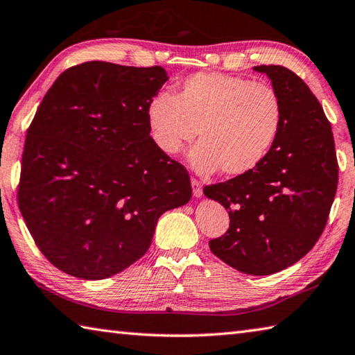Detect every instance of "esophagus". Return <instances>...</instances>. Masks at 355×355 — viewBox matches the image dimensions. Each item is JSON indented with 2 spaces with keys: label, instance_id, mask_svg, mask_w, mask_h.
I'll return each instance as SVG.
<instances>
[{
  "label": "esophagus",
  "instance_id": "esophagus-1",
  "mask_svg": "<svg viewBox=\"0 0 355 355\" xmlns=\"http://www.w3.org/2000/svg\"><path fill=\"white\" fill-rule=\"evenodd\" d=\"M191 184H192V194H194V197L196 198H200L203 196V189H202V184H200L197 180H192L191 182Z\"/></svg>",
  "mask_w": 355,
  "mask_h": 355
}]
</instances>
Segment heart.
Here are the masks:
<instances>
[{
    "mask_svg": "<svg viewBox=\"0 0 355 355\" xmlns=\"http://www.w3.org/2000/svg\"><path fill=\"white\" fill-rule=\"evenodd\" d=\"M282 124V104L273 87L222 73H197L178 85L175 96L161 92L147 105L152 141L175 155L196 138L192 169L211 175L241 177L273 149Z\"/></svg>",
    "mask_w": 355,
    "mask_h": 355,
    "instance_id": "1",
    "label": "heart"
}]
</instances>
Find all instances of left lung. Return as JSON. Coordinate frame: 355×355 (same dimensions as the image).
<instances>
[{
  "label": "left lung",
  "mask_w": 355,
  "mask_h": 355,
  "mask_svg": "<svg viewBox=\"0 0 355 355\" xmlns=\"http://www.w3.org/2000/svg\"><path fill=\"white\" fill-rule=\"evenodd\" d=\"M266 74L282 104L278 139L262 163L203 194L228 211L230 230L212 239L218 259L242 273H278L304 257L326 227L338 183L329 121L304 80L279 65Z\"/></svg>",
  "instance_id": "obj_1"
}]
</instances>
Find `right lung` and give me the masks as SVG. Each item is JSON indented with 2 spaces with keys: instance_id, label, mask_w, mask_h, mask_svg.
Listing matches in <instances>:
<instances>
[{
  "instance_id": "add662e5",
  "label": "right lung",
  "mask_w": 355,
  "mask_h": 355,
  "mask_svg": "<svg viewBox=\"0 0 355 355\" xmlns=\"http://www.w3.org/2000/svg\"><path fill=\"white\" fill-rule=\"evenodd\" d=\"M161 67L87 62L44 94L26 137L18 205L46 259L98 281L137 262L161 214L191 200L184 167L150 138Z\"/></svg>"
}]
</instances>
